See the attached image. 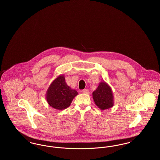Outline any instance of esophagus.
Returning a JSON list of instances; mask_svg holds the SVG:
<instances>
[{"instance_id":"esophagus-1","label":"esophagus","mask_w":160,"mask_h":160,"mask_svg":"<svg viewBox=\"0 0 160 160\" xmlns=\"http://www.w3.org/2000/svg\"><path fill=\"white\" fill-rule=\"evenodd\" d=\"M82 92H83L84 93H86V94H89V90L88 89H83Z\"/></svg>"}]
</instances>
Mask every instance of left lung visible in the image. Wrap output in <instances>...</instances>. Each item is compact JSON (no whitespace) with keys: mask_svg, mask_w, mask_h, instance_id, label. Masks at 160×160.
<instances>
[{"mask_svg":"<svg viewBox=\"0 0 160 160\" xmlns=\"http://www.w3.org/2000/svg\"><path fill=\"white\" fill-rule=\"evenodd\" d=\"M95 104L102 110L110 108L114 106V97L110 86L102 81L95 91L92 93Z\"/></svg>","mask_w":160,"mask_h":160,"instance_id":"1","label":"left lung"}]
</instances>
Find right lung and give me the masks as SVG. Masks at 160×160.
I'll return each instance as SVG.
<instances>
[{"label":"right lung","mask_w":160,"mask_h":160,"mask_svg":"<svg viewBox=\"0 0 160 160\" xmlns=\"http://www.w3.org/2000/svg\"><path fill=\"white\" fill-rule=\"evenodd\" d=\"M77 95V91L67 85L65 77L62 74L50 84L46 92V98L50 106L61 110L68 107Z\"/></svg>","instance_id":"add662e5"}]
</instances>
